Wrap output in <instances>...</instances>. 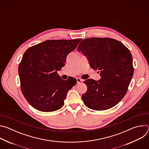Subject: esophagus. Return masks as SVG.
I'll use <instances>...</instances> for the list:
<instances>
[{"mask_svg":"<svg viewBox=\"0 0 149 149\" xmlns=\"http://www.w3.org/2000/svg\"><path fill=\"white\" fill-rule=\"evenodd\" d=\"M77 84H80V83L82 82L83 80H82V79L79 78H77Z\"/></svg>","mask_w":149,"mask_h":149,"instance_id":"1","label":"esophagus"}]
</instances>
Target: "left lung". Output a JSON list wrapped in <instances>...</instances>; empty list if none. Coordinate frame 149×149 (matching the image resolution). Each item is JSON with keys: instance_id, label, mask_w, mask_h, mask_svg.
Here are the masks:
<instances>
[{"instance_id": "8db88e82", "label": "left lung", "mask_w": 149, "mask_h": 149, "mask_svg": "<svg viewBox=\"0 0 149 149\" xmlns=\"http://www.w3.org/2000/svg\"><path fill=\"white\" fill-rule=\"evenodd\" d=\"M78 51L88 58L101 78L84 81L87 91L83 94L84 104L102 111L117 105L126 94L134 73L130 51L121 42L109 38H90L80 42Z\"/></svg>"}]
</instances>
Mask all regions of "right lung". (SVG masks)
<instances>
[{"instance_id": "add662e5", "label": "right lung", "mask_w": 149, "mask_h": 149, "mask_svg": "<svg viewBox=\"0 0 149 149\" xmlns=\"http://www.w3.org/2000/svg\"><path fill=\"white\" fill-rule=\"evenodd\" d=\"M82 39L47 40L28 48L19 64L20 88L35 109L54 111L64 104L67 93L77 83L74 78L63 80L57 73L69 53Z\"/></svg>"}]
</instances>
